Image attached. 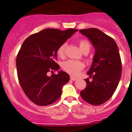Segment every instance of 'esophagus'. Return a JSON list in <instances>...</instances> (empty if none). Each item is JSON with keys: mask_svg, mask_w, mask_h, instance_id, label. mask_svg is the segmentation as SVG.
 <instances>
[{"mask_svg": "<svg viewBox=\"0 0 132 132\" xmlns=\"http://www.w3.org/2000/svg\"><path fill=\"white\" fill-rule=\"evenodd\" d=\"M70 79H71V80H77V78L74 77H73V76H71Z\"/></svg>", "mask_w": 132, "mask_h": 132, "instance_id": "1", "label": "esophagus"}]
</instances>
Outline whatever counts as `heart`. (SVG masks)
<instances>
[{
	"mask_svg": "<svg viewBox=\"0 0 132 132\" xmlns=\"http://www.w3.org/2000/svg\"><path fill=\"white\" fill-rule=\"evenodd\" d=\"M79 47L81 51L84 53L86 51H89L90 46L88 41L85 39H81L79 41ZM66 47H67V44L64 43L58 48L57 55L60 57L62 58L65 56ZM84 65L82 63L75 60H67L66 61H64L62 63V68L63 69L64 71L74 76L78 75L80 71L82 69Z\"/></svg>",
	"mask_w": 132,
	"mask_h": 132,
	"instance_id": "obj_1",
	"label": "heart"
}]
</instances>
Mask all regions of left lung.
<instances>
[{
  "mask_svg": "<svg viewBox=\"0 0 132 132\" xmlns=\"http://www.w3.org/2000/svg\"><path fill=\"white\" fill-rule=\"evenodd\" d=\"M91 42L95 50L93 63L85 79L87 87L80 92L84 101L92 105L108 101L116 90L122 75V62L118 47L113 38L98 29L79 30Z\"/></svg>",
  "mask_w": 132,
  "mask_h": 132,
  "instance_id": "obj_1",
  "label": "left lung"
}]
</instances>
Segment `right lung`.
Wrapping results in <instances>:
<instances>
[{
	"instance_id": "obj_1",
	"label": "right lung",
	"mask_w": 132,
	"mask_h": 132,
	"mask_svg": "<svg viewBox=\"0 0 132 132\" xmlns=\"http://www.w3.org/2000/svg\"><path fill=\"white\" fill-rule=\"evenodd\" d=\"M76 31L73 28L45 29L29 36L21 46L16 57L18 80L26 95L37 105L57 101L63 85L69 82V75L63 71L51 76L47 73L60 68L55 62L58 48Z\"/></svg>"
}]
</instances>
